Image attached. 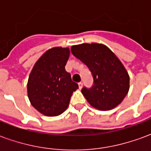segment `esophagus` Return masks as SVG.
I'll return each instance as SVG.
<instances>
[{
    "instance_id": "obj_1",
    "label": "esophagus",
    "mask_w": 151,
    "mask_h": 151,
    "mask_svg": "<svg viewBox=\"0 0 151 151\" xmlns=\"http://www.w3.org/2000/svg\"><path fill=\"white\" fill-rule=\"evenodd\" d=\"M82 86H83V83H82V82H79V83H78L79 89H82Z\"/></svg>"
}]
</instances>
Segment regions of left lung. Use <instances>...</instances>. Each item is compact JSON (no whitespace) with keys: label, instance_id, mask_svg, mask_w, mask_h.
Listing matches in <instances>:
<instances>
[{"label":"left lung","instance_id":"8db88e82","mask_svg":"<svg viewBox=\"0 0 151 151\" xmlns=\"http://www.w3.org/2000/svg\"><path fill=\"white\" fill-rule=\"evenodd\" d=\"M71 52L88 67L93 76V86L82 90L89 104L100 111L117 107L129 90V75L119 58L102 43L73 45Z\"/></svg>","mask_w":151,"mask_h":151}]
</instances>
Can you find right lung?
<instances>
[{
    "label": "right lung",
    "instance_id": "obj_1",
    "mask_svg": "<svg viewBox=\"0 0 151 151\" xmlns=\"http://www.w3.org/2000/svg\"><path fill=\"white\" fill-rule=\"evenodd\" d=\"M69 47H52L35 64L27 82V95L31 105L47 116H56L65 111L73 92L78 85L66 72Z\"/></svg>",
    "mask_w": 151,
    "mask_h": 151
}]
</instances>
